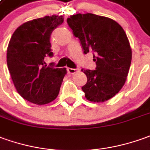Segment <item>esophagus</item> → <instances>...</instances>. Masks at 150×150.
<instances>
[{"mask_svg": "<svg viewBox=\"0 0 150 150\" xmlns=\"http://www.w3.org/2000/svg\"><path fill=\"white\" fill-rule=\"evenodd\" d=\"M79 71H80V69H71V68H69V69H68V72H69V73H70V74L77 73H78Z\"/></svg>", "mask_w": 150, "mask_h": 150, "instance_id": "34e87169", "label": "esophagus"}]
</instances>
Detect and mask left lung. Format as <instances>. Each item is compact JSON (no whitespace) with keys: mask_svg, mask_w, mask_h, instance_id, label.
<instances>
[{"mask_svg":"<svg viewBox=\"0 0 150 150\" xmlns=\"http://www.w3.org/2000/svg\"><path fill=\"white\" fill-rule=\"evenodd\" d=\"M84 53L93 51L96 70L81 69L87 82L81 89L86 100L104 102L119 92L125 84L132 62V48L127 34L116 21L96 14H77L67 19Z\"/></svg>","mask_w":150,"mask_h":150,"instance_id":"8db88e82","label":"left lung"}]
</instances>
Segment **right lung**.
Instances as JSON below:
<instances>
[{"mask_svg":"<svg viewBox=\"0 0 150 150\" xmlns=\"http://www.w3.org/2000/svg\"><path fill=\"white\" fill-rule=\"evenodd\" d=\"M64 22L63 16H45L26 22L10 38L7 66L18 93L26 100L42 105L59 95L66 69H54L44 58L53 56L50 35Z\"/></svg>","mask_w":150,"mask_h":150,"instance_id":"add662e5","label":"right lung"}]
</instances>
